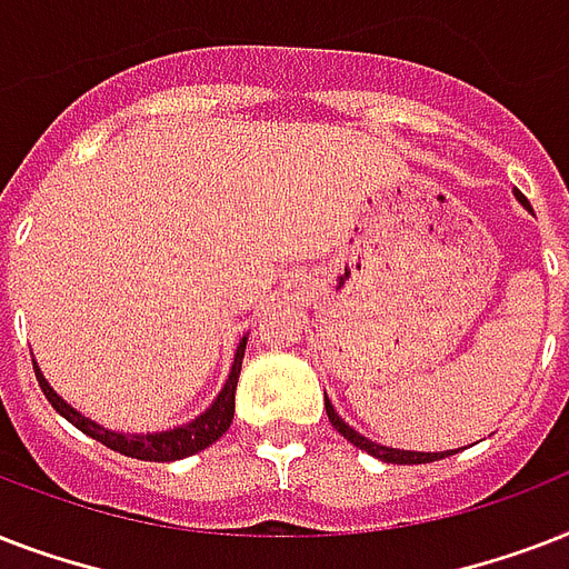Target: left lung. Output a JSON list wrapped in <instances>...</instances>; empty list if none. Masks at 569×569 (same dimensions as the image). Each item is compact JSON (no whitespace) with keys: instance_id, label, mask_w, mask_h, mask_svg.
I'll return each instance as SVG.
<instances>
[{"instance_id":"8db88e82","label":"left lung","mask_w":569,"mask_h":569,"mask_svg":"<svg viewBox=\"0 0 569 569\" xmlns=\"http://www.w3.org/2000/svg\"><path fill=\"white\" fill-rule=\"evenodd\" d=\"M517 200H520V203L526 206V209H531L529 200H526V197H522L520 191H517ZM325 410H328L330 425H333V428H337V431L342 433L346 440H351V442H355V446H357V449L369 451L372 458L383 460V463H431V460L449 458V455H455V451H458V449H455V451H407V449H389V446H380V442H372V440H369V437H363V433H360V431H355L351 425L342 422V416H339L337 410H333V405H330V401H328V396H325Z\"/></svg>"}]
</instances>
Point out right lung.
<instances>
[{
    "instance_id": "obj_1",
    "label": "right lung",
    "mask_w": 569,
    "mask_h": 569,
    "mask_svg": "<svg viewBox=\"0 0 569 569\" xmlns=\"http://www.w3.org/2000/svg\"><path fill=\"white\" fill-rule=\"evenodd\" d=\"M244 346H248V337H241V342L236 346L230 378H227V383H223V389L218 392V398H214L212 405L206 407L203 413L194 416L189 425H180V428H171V431H156V433L109 431V428H102V425H97L93 419L79 413L76 407L67 405L64 398L58 396L56 389L47 383V378L40 375L38 363H34V375H38V383L40 389H43V396L49 398V405L56 407L67 422H73L79 431L93 437V440L102 442V446H109V449L120 451V455H127V458L159 460V463H164V460L191 458V455L203 451L206 446H212L218 437L227 433V428H230L232 422V413H236V383H239Z\"/></svg>"
}]
</instances>
